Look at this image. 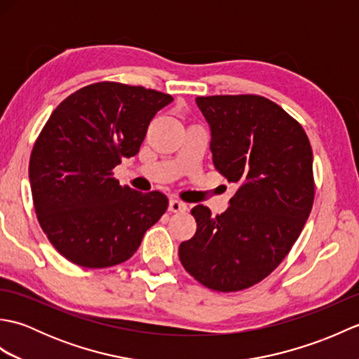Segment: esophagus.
Returning <instances> with one entry per match:
<instances>
[{
	"label": "esophagus",
	"mask_w": 359,
	"mask_h": 359,
	"mask_svg": "<svg viewBox=\"0 0 359 359\" xmlns=\"http://www.w3.org/2000/svg\"><path fill=\"white\" fill-rule=\"evenodd\" d=\"M168 210H170L171 212H182V211L187 210V203L180 202L177 199H171L170 205H168Z\"/></svg>",
	"instance_id": "1"
}]
</instances>
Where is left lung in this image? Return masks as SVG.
Instances as JSON below:
<instances>
[{"mask_svg":"<svg viewBox=\"0 0 359 359\" xmlns=\"http://www.w3.org/2000/svg\"><path fill=\"white\" fill-rule=\"evenodd\" d=\"M216 170L238 184L230 207L191 210L196 234L180 243L184 269L211 290L261 282L299 238L315 197L313 152L302 126L261 95L197 97Z\"/></svg>","mask_w":359,"mask_h":359,"instance_id":"obj_1","label":"left lung"}]
</instances>
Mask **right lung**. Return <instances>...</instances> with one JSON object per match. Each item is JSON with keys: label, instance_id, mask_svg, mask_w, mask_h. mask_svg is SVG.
Segmentation results:
<instances>
[{"label": "right lung", "instance_id": "add662e5", "mask_svg": "<svg viewBox=\"0 0 359 359\" xmlns=\"http://www.w3.org/2000/svg\"><path fill=\"white\" fill-rule=\"evenodd\" d=\"M172 97L102 81L57 106L29 163L38 222L67 261L106 269L128 261L168 208L163 193L121 187L112 170L134 157L157 111Z\"/></svg>", "mask_w": 359, "mask_h": 359}]
</instances>
